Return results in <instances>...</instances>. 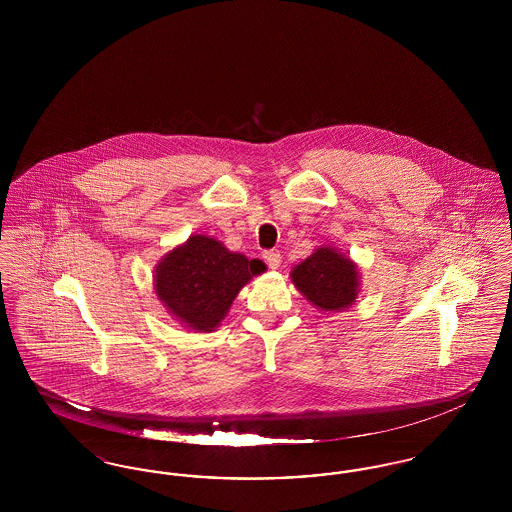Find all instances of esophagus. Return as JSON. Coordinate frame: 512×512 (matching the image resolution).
<instances>
[{"mask_svg": "<svg viewBox=\"0 0 512 512\" xmlns=\"http://www.w3.org/2000/svg\"><path fill=\"white\" fill-rule=\"evenodd\" d=\"M263 259H265L268 268H278L280 267V263H282V255H280L278 251H274V249L265 251V253H263Z\"/></svg>", "mask_w": 512, "mask_h": 512, "instance_id": "1", "label": "esophagus"}]
</instances>
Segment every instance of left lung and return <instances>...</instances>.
<instances>
[{"label":"left lung","mask_w":512,"mask_h":512,"mask_svg":"<svg viewBox=\"0 0 512 512\" xmlns=\"http://www.w3.org/2000/svg\"><path fill=\"white\" fill-rule=\"evenodd\" d=\"M293 284L322 311H341L355 303L359 276L355 265L332 247H320L292 270Z\"/></svg>","instance_id":"1"}]
</instances>
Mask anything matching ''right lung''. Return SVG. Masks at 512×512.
<instances>
[{
	"instance_id": "1",
	"label": "right lung",
	"mask_w": 512,
	"mask_h": 512,
	"mask_svg": "<svg viewBox=\"0 0 512 512\" xmlns=\"http://www.w3.org/2000/svg\"><path fill=\"white\" fill-rule=\"evenodd\" d=\"M263 270L265 263L259 259L249 261L213 238L192 236L157 265L155 292L186 326L211 332L238 292Z\"/></svg>"
}]
</instances>
